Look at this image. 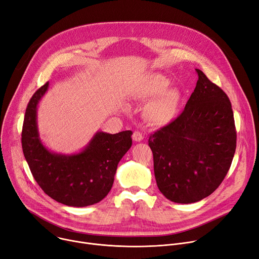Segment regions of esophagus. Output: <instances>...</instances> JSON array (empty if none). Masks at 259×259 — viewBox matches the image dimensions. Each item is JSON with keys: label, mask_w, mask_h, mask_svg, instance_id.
<instances>
[{"label": "esophagus", "mask_w": 259, "mask_h": 259, "mask_svg": "<svg viewBox=\"0 0 259 259\" xmlns=\"http://www.w3.org/2000/svg\"><path fill=\"white\" fill-rule=\"evenodd\" d=\"M132 139L134 142H142L144 140V135L140 131H135L132 135Z\"/></svg>", "instance_id": "obj_1"}]
</instances>
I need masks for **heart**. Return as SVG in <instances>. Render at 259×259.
<instances>
[{"instance_id": "heart-1", "label": "heart", "mask_w": 259, "mask_h": 259, "mask_svg": "<svg viewBox=\"0 0 259 259\" xmlns=\"http://www.w3.org/2000/svg\"><path fill=\"white\" fill-rule=\"evenodd\" d=\"M168 84L169 80L163 75H154L136 92V96L142 99H148L161 94L150 103L146 109L147 116L155 124H167L177 113L180 94L174 89L165 91Z\"/></svg>"}]
</instances>
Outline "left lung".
<instances>
[{"label":"left lung","mask_w":259,"mask_h":259,"mask_svg":"<svg viewBox=\"0 0 259 259\" xmlns=\"http://www.w3.org/2000/svg\"><path fill=\"white\" fill-rule=\"evenodd\" d=\"M196 72V88L183 112L149 137L159 191L180 204L211 195L227 175L236 148L229 98Z\"/></svg>","instance_id":"obj_1"}]
</instances>
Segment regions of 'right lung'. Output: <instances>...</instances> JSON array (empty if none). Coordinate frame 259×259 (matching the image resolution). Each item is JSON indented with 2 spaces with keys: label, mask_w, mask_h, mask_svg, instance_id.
<instances>
[{
  "label": "right lung",
  "mask_w": 259,
  "mask_h": 259,
  "mask_svg": "<svg viewBox=\"0 0 259 259\" xmlns=\"http://www.w3.org/2000/svg\"><path fill=\"white\" fill-rule=\"evenodd\" d=\"M48 89L49 82L33 95L24 118L22 147L31 173L42 191L61 204H96L110 192L117 164L131 148L132 131H97L77 153L51 151L41 142L37 125V107Z\"/></svg>",
  "instance_id": "1"
}]
</instances>
